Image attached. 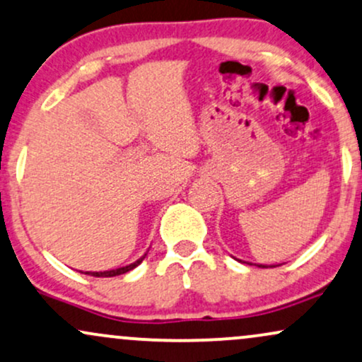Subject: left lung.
Wrapping results in <instances>:
<instances>
[{"label":"left lung","instance_id":"8db88e82","mask_svg":"<svg viewBox=\"0 0 362 362\" xmlns=\"http://www.w3.org/2000/svg\"><path fill=\"white\" fill-rule=\"evenodd\" d=\"M259 267H267V266H262V264H261V266H259Z\"/></svg>","mask_w":362,"mask_h":362}]
</instances>
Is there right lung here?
Listing matches in <instances>:
<instances>
[{"mask_svg": "<svg viewBox=\"0 0 362 362\" xmlns=\"http://www.w3.org/2000/svg\"><path fill=\"white\" fill-rule=\"evenodd\" d=\"M146 256H147V254H144V256L140 257V259H137V261H135V262H132V264H129V266L118 267V269H112V271H98V273H91V271H86V273H84V274L96 276V278H113V276L125 274V273H129V271L134 269V267H137V266L140 264V262H142L144 259H146Z\"/></svg>", "mask_w": 362, "mask_h": 362, "instance_id": "right-lung-1", "label": "right lung"}]
</instances>
